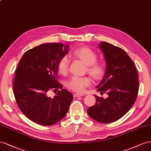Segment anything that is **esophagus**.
Returning <instances> with one entry per match:
<instances>
[{
  "label": "esophagus",
  "mask_w": 151,
  "mask_h": 151,
  "mask_svg": "<svg viewBox=\"0 0 151 151\" xmlns=\"http://www.w3.org/2000/svg\"><path fill=\"white\" fill-rule=\"evenodd\" d=\"M73 96H74V97H78L83 96V95L80 94V93H74V94H73Z\"/></svg>",
  "instance_id": "obj_1"
}]
</instances>
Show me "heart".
I'll return each instance as SVG.
<instances>
[{
  "instance_id": "heart-1",
  "label": "heart",
  "mask_w": 151,
  "mask_h": 151,
  "mask_svg": "<svg viewBox=\"0 0 151 151\" xmlns=\"http://www.w3.org/2000/svg\"><path fill=\"white\" fill-rule=\"evenodd\" d=\"M74 54L80 59L86 65H87V71L96 80H100L106 75V68L104 64L97 63V55L91 49L87 47H81L74 52ZM70 66V58L68 55L59 60L58 70L62 75H66ZM91 85V80L87 76H73L67 83V87L76 92H83L85 88Z\"/></svg>"
}]
</instances>
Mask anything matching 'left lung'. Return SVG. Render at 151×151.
I'll return each mask as SVG.
<instances>
[{"instance_id": "obj_1", "label": "left lung", "mask_w": 151, "mask_h": 151, "mask_svg": "<svg viewBox=\"0 0 151 151\" xmlns=\"http://www.w3.org/2000/svg\"><path fill=\"white\" fill-rule=\"evenodd\" d=\"M99 47L104 53L106 73L97 91L107 97L95 96L96 102L87 109L88 115L102 123L114 122L130 110L137 99L139 81L135 64L127 52L105 42Z\"/></svg>"}]
</instances>
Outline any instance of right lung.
Returning a JSON list of instances; mask_svg holds the SVG:
<instances>
[{
	"mask_svg": "<svg viewBox=\"0 0 151 151\" xmlns=\"http://www.w3.org/2000/svg\"><path fill=\"white\" fill-rule=\"evenodd\" d=\"M68 47L61 43L37 46L23 54L16 70L13 92L17 104L28 118L40 125L59 122L73 100L72 93L58 80V63ZM54 88L60 90L54 98H49L47 92Z\"/></svg>",
	"mask_w": 151,
	"mask_h": 151,
	"instance_id": "right-lung-1",
	"label": "right lung"
}]
</instances>
